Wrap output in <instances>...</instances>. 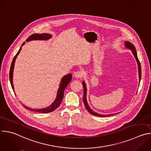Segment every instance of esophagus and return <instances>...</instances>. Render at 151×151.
Returning <instances> with one entry per match:
<instances>
[{"label":"esophagus","mask_w":151,"mask_h":151,"mask_svg":"<svg viewBox=\"0 0 151 151\" xmlns=\"http://www.w3.org/2000/svg\"><path fill=\"white\" fill-rule=\"evenodd\" d=\"M74 75H75V76L76 77V78H82V77H83V73L82 72H81V71H77L76 72H75V73H74Z\"/></svg>","instance_id":"1"}]
</instances>
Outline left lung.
I'll return each mask as SVG.
<instances>
[{
    "mask_svg": "<svg viewBox=\"0 0 151 151\" xmlns=\"http://www.w3.org/2000/svg\"><path fill=\"white\" fill-rule=\"evenodd\" d=\"M125 45L126 46V47L130 48L132 50V53L134 55V58H136V60L137 61V65H138V69H139V81H140V79H141V66H140V63L139 62V60L138 59V58H137V52H136V48L134 47V45L130 43V42H128V41H126L125 42ZM82 85H83V103H84V105L86 109V110H88V111L91 114H92L93 116H98V117H107V116H110L111 115H114V114H118V113H116V114H109V115H102V114H98L94 111H93L89 107V106H88V104L87 103V101H86V85H85V83L84 82H82Z\"/></svg>",
    "mask_w": 151,
    "mask_h": 151,
    "instance_id": "1",
    "label": "left lung"
}]
</instances>
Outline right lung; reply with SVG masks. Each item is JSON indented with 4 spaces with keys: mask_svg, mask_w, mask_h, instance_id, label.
<instances>
[{
    "mask_svg": "<svg viewBox=\"0 0 151 151\" xmlns=\"http://www.w3.org/2000/svg\"><path fill=\"white\" fill-rule=\"evenodd\" d=\"M51 37V35L48 34H32L31 35H30L27 40L26 41H29L32 40H47L48 38H50ZM25 44V42H24L22 44V46ZM21 50V48H20L19 50L18 51V52L17 53V55L14 56V58L13 59V60L12 62V64L11 66V68H10V71H9V79H10V82H11V84L12 86V88L14 90V85H13V83H12V75H13V69H14V63L15 61V59L17 58V56H18V55L20 51ZM72 78V75L71 74H69L68 75H66L65 76H64L61 82H60V86L59 88L58 89V94H57V96H56V99H55V102L50 106V107L45 108V109H38V110H34V109H32L30 108H28L26 106H25L24 105L23 106L24 107V108H25L27 110H31L32 111H34V112H37V113H50L52 112L54 110H55L58 107H59V106L60 105L63 99V96H64V91L65 89L66 88V87L67 86V85L70 83V82L71 81Z\"/></svg>",
    "mask_w": 151,
    "mask_h": 151,
    "instance_id": "add662e5",
    "label": "right lung"
}]
</instances>
